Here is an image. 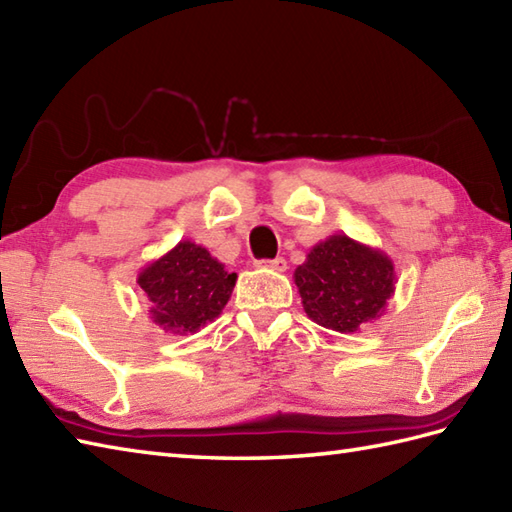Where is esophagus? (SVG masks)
<instances>
[{
	"label": "esophagus",
	"mask_w": 512,
	"mask_h": 512,
	"mask_svg": "<svg viewBox=\"0 0 512 512\" xmlns=\"http://www.w3.org/2000/svg\"><path fill=\"white\" fill-rule=\"evenodd\" d=\"M259 266L275 270V273H286L288 262H286L284 257H275V259H264V262H259Z\"/></svg>",
	"instance_id": "34e87169"
}]
</instances>
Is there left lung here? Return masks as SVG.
Returning <instances> with one entry per match:
<instances>
[{
    "label": "left lung",
    "instance_id": "left-lung-1",
    "mask_svg": "<svg viewBox=\"0 0 512 512\" xmlns=\"http://www.w3.org/2000/svg\"><path fill=\"white\" fill-rule=\"evenodd\" d=\"M295 284L314 323L347 334L383 317L396 292V270L383 250L336 233L310 248Z\"/></svg>",
    "mask_w": 512,
    "mask_h": 512
}]
</instances>
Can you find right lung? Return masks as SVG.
<instances>
[{
  "instance_id": "right-lung-1",
  "label": "right lung",
  "mask_w": 512,
  "mask_h": 512,
  "mask_svg": "<svg viewBox=\"0 0 512 512\" xmlns=\"http://www.w3.org/2000/svg\"><path fill=\"white\" fill-rule=\"evenodd\" d=\"M235 281V273L191 239H182L138 273L151 321L169 334H193L220 317Z\"/></svg>"
}]
</instances>
